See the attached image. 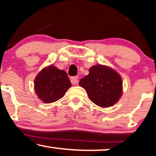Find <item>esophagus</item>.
<instances>
[{"label":"esophagus","instance_id":"34e87169","mask_svg":"<svg viewBox=\"0 0 156 156\" xmlns=\"http://www.w3.org/2000/svg\"><path fill=\"white\" fill-rule=\"evenodd\" d=\"M70 81L73 85H77L78 83V76H74L70 78Z\"/></svg>","mask_w":156,"mask_h":156}]
</instances>
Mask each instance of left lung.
Masks as SVG:
<instances>
[{"label": "left lung", "mask_w": 156, "mask_h": 156, "mask_svg": "<svg viewBox=\"0 0 156 156\" xmlns=\"http://www.w3.org/2000/svg\"><path fill=\"white\" fill-rule=\"evenodd\" d=\"M79 86L86 89L91 101L103 108L114 105L122 94L121 76L101 64L90 67L89 75L80 80Z\"/></svg>", "instance_id": "left-lung-1"}]
</instances>
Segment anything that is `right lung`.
Returning a JSON list of instances; mask_svg holds the SVG:
<instances>
[{
	"instance_id": "right-lung-1",
	"label": "right lung",
	"mask_w": 156,
	"mask_h": 156,
	"mask_svg": "<svg viewBox=\"0 0 156 156\" xmlns=\"http://www.w3.org/2000/svg\"><path fill=\"white\" fill-rule=\"evenodd\" d=\"M70 87L67 73L53 65L42 69L34 80L35 92L45 103H53L63 98Z\"/></svg>"
}]
</instances>
